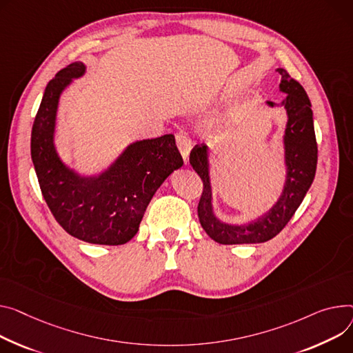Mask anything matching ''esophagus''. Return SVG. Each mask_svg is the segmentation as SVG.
Returning a JSON list of instances; mask_svg holds the SVG:
<instances>
[{
	"instance_id": "34e87169",
	"label": "esophagus",
	"mask_w": 353,
	"mask_h": 353,
	"mask_svg": "<svg viewBox=\"0 0 353 353\" xmlns=\"http://www.w3.org/2000/svg\"><path fill=\"white\" fill-rule=\"evenodd\" d=\"M176 143H177V148L183 156V160L184 163L187 164L189 163V154H190V150L193 148L192 145V140L187 137L184 133H177L176 134Z\"/></svg>"
}]
</instances>
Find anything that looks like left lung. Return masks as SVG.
<instances>
[{
	"label": "left lung",
	"mask_w": 353,
	"mask_h": 353,
	"mask_svg": "<svg viewBox=\"0 0 353 353\" xmlns=\"http://www.w3.org/2000/svg\"><path fill=\"white\" fill-rule=\"evenodd\" d=\"M281 75L279 90L287 93L281 102L288 114L284 133L287 177L284 190L267 213L248 224H227L220 221L213 211V193L210 183L208 148L196 145L190 153V164L203 181V193L199 201V220L210 239L219 244H255L274 239L283 230L310 190L316 172L318 146L314 130V117L307 92L292 79L285 69H276ZM274 108L275 103L267 102Z\"/></svg>",
	"instance_id": "8db88e82"
}]
</instances>
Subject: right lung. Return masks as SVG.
<instances>
[{"label":"right lung","instance_id":"1","mask_svg":"<svg viewBox=\"0 0 353 353\" xmlns=\"http://www.w3.org/2000/svg\"><path fill=\"white\" fill-rule=\"evenodd\" d=\"M86 70L82 62L61 69L46 85L31 133V157L42 196L59 225L90 244L121 245L139 231L163 184L183 166L173 134L130 143L98 176H81L57 153L54 136L61 93Z\"/></svg>","mask_w":353,"mask_h":353}]
</instances>
